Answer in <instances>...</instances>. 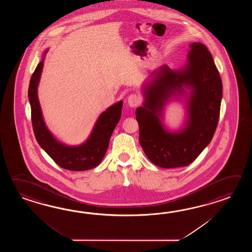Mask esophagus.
<instances>
[{
    "label": "esophagus",
    "mask_w": 252,
    "mask_h": 252,
    "mask_svg": "<svg viewBox=\"0 0 252 252\" xmlns=\"http://www.w3.org/2000/svg\"><path fill=\"white\" fill-rule=\"evenodd\" d=\"M141 102V97L139 94H132L128 97V103L130 107H136Z\"/></svg>",
    "instance_id": "esophagus-1"
}]
</instances>
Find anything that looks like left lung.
<instances>
[{"label": "left lung", "mask_w": 252, "mask_h": 252, "mask_svg": "<svg viewBox=\"0 0 252 252\" xmlns=\"http://www.w3.org/2000/svg\"><path fill=\"white\" fill-rule=\"evenodd\" d=\"M190 48L183 69L172 71L163 65L151 74L154 79L145 87L144 107L136 110L140 146L152 163L164 168L190 165L209 144L219 122L222 97L219 71L204 44L193 42ZM184 85L192 88L189 123L180 133L170 134L158 116L166 100L182 91Z\"/></svg>", "instance_id": "obj_1"}]
</instances>
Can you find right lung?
Here are the masks:
<instances>
[{
  "instance_id": "right-lung-1",
  "label": "right lung",
  "mask_w": 252,
  "mask_h": 252,
  "mask_svg": "<svg viewBox=\"0 0 252 252\" xmlns=\"http://www.w3.org/2000/svg\"><path fill=\"white\" fill-rule=\"evenodd\" d=\"M43 63L44 59L32 75L28 91L35 138L43 150L62 168L72 171H84L94 168L101 163L107 151L109 140L122 115L123 101L113 104L100 115L91 136L84 144L78 147L62 144L54 138L44 124L38 102L37 89Z\"/></svg>"
}]
</instances>
